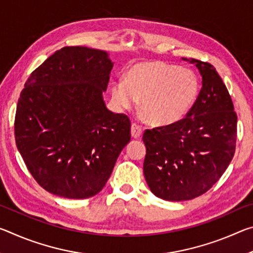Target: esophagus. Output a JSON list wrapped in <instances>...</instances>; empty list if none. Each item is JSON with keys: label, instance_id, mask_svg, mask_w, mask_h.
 <instances>
[{"label": "esophagus", "instance_id": "esophagus-1", "mask_svg": "<svg viewBox=\"0 0 253 253\" xmlns=\"http://www.w3.org/2000/svg\"><path fill=\"white\" fill-rule=\"evenodd\" d=\"M130 132H131V137H134V138H139L143 134V129L142 127L137 125V124H132L130 128Z\"/></svg>", "mask_w": 253, "mask_h": 253}]
</instances>
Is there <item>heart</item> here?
<instances>
[{
    "label": "heart",
    "mask_w": 253,
    "mask_h": 253,
    "mask_svg": "<svg viewBox=\"0 0 253 253\" xmlns=\"http://www.w3.org/2000/svg\"><path fill=\"white\" fill-rule=\"evenodd\" d=\"M199 79L193 71L164 62H140L127 71L125 81L110 85L119 108L130 109L140 99L147 121L158 126L172 125L185 116L199 95Z\"/></svg>",
    "instance_id": "obj_1"
}]
</instances>
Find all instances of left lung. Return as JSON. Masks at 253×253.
<instances>
[{
	"instance_id": "obj_1",
	"label": "left lung",
	"mask_w": 253,
	"mask_h": 253,
	"mask_svg": "<svg viewBox=\"0 0 253 253\" xmlns=\"http://www.w3.org/2000/svg\"><path fill=\"white\" fill-rule=\"evenodd\" d=\"M194 63L202 88L186 117L146 129L144 176L152 193L186 201L208 192L228 169L235 152L237 114L225 84L211 63Z\"/></svg>"
}]
</instances>
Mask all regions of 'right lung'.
<instances>
[{"mask_svg": "<svg viewBox=\"0 0 253 253\" xmlns=\"http://www.w3.org/2000/svg\"><path fill=\"white\" fill-rule=\"evenodd\" d=\"M114 63L106 51L65 46L34 70L16 106L15 143L41 187L66 199L99 193L130 140L126 115L102 93Z\"/></svg>", "mask_w": 253, "mask_h": 253, "instance_id": "add662e5", "label": "right lung"}]
</instances>
